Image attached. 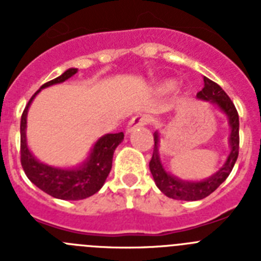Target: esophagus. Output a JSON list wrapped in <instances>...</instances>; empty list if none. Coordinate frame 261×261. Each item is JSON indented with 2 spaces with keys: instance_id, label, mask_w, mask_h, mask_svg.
<instances>
[{
  "instance_id": "esophagus-1",
  "label": "esophagus",
  "mask_w": 261,
  "mask_h": 261,
  "mask_svg": "<svg viewBox=\"0 0 261 261\" xmlns=\"http://www.w3.org/2000/svg\"><path fill=\"white\" fill-rule=\"evenodd\" d=\"M147 123H149V116H146V115H138V116L132 117V119L129 120L128 125H126L125 128L126 133H132L133 130L146 125Z\"/></svg>"
}]
</instances>
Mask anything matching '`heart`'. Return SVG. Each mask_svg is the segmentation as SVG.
Wrapping results in <instances>:
<instances>
[{
  "label": "heart",
  "instance_id": "1",
  "mask_svg": "<svg viewBox=\"0 0 261 261\" xmlns=\"http://www.w3.org/2000/svg\"><path fill=\"white\" fill-rule=\"evenodd\" d=\"M176 86V82L174 80H165L162 82H159L158 86H156V90H158L159 93H170L174 87Z\"/></svg>",
  "mask_w": 261,
  "mask_h": 261
}]
</instances>
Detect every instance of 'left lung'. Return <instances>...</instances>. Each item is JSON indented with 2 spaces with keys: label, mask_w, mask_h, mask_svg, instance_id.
<instances>
[{
  "label": "left lung",
  "mask_w": 261,
  "mask_h": 261,
  "mask_svg": "<svg viewBox=\"0 0 261 261\" xmlns=\"http://www.w3.org/2000/svg\"><path fill=\"white\" fill-rule=\"evenodd\" d=\"M197 99L209 102L216 106L218 110L227 117L229 123L230 135H229V155L226 158L222 167L212 176L204 180H184L181 177L170 174L165 168L159 153V142H161V135L158 130L154 132V150L151 161L149 163L151 175L161 192L165 193L167 197L175 200H183V201H197V200L205 199L206 196L218 188L226 177L229 176L234 167L239 153V116L235 110L234 103L227 96V94L221 89V86L213 82L209 78L204 77V89L197 94Z\"/></svg>",
  "instance_id": "obj_1"
}]
</instances>
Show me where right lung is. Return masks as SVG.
Returning a JSON list of instances; mask_svg holds the SVG:
<instances>
[{"label": "right lung", "mask_w": 261, "mask_h": 261, "mask_svg": "<svg viewBox=\"0 0 261 261\" xmlns=\"http://www.w3.org/2000/svg\"><path fill=\"white\" fill-rule=\"evenodd\" d=\"M70 68L61 75L44 84L30 99L20 119V162L24 174L39 190L60 200H84L98 192L105 184L112 167L115 149L124 140V133H107L96 140L84 162L74 167H57L40 162L27 145V114L32 100L45 87L62 84L75 74Z\"/></svg>", "instance_id": "1"}]
</instances>
